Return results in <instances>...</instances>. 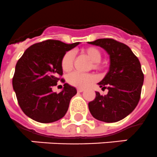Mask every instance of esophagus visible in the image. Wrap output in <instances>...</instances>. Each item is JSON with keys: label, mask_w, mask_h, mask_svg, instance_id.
Here are the masks:
<instances>
[{"label": "esophagus", "mask_w": 157, "mask_h": 157, "mask_svg": "<svg viewBox=\"0 0 157 157\" xmlns=\"http://www.w3.org/2000/svg\"><path fill=\"white\" fill-rule=\"evenodd\" d=\"M77 91H78V92H82V91H84V89H83V88H79V87H78Z\"/></svg>", "instance_id": "1"}]
</instances>
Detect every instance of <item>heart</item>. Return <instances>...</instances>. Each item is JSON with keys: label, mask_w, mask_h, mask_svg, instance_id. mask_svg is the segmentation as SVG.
Returning <instances> with one entry per match:
<instances>
[{"label": "heart", "mask_w": 157, "mask_h": 157, "mask_svg": "<svg viewBox=\"0 0 157 157\" xmlns=\"http://www.w3.org/2000/svg\"><path fill=\"white\" fill-rule=\"evenodd\" d=\"M82 52L88 57L92 62L91 65V68L94 70H100L102 66L100 65V61L102 57V54L98 48L95 47H89L83 49ZM74 53L72 52H67L64 55L61 59V68L65 72H69L74 65ZM96 78L91 74H82L79 72H73L67 77V81L71 85L76 87H86L88 85L95 81Z\"/></svg>", "instance_id": "heart-1"}]
</instances>
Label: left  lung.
I'll use <instances>...</instances> for the list:
<instances>
[{
  "label": "left lung",
  "instance_id": "left-lung-1",
  "mask_svg": "<svg viewBox=\"0 0 157 157\" xmlns=\"http://www.w3.org/2000/svg\"><path fill=\"white\" fill-rule=\"evenodd\" d=\"M88 44L104 48L110 60L109 72L98 82L100 87L109 90L108 94L96 91L89 110L99 121L116 122L131 113L140 101L144 78L141 65L127 45L115 40L98 39Z\"/></svg>",
  "mask_w": 157,
  "mask_h": 157
}]
</instances>
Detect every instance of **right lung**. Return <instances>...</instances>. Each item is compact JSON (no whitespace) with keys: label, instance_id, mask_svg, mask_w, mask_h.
Returning a JSON list of instances; mask_svg holds the SVG:
<instances>
[{"label":"right lung","instance_id":"1","mask_svg":"<svg viewBox=\"0 0 157 157\" xmlns=\"http://www.w3.org/2000/svg\"><path fill=\"white\" fill-rule=\"evenodd\" d=\"M78 44L79 42L67 44L48 40L31 45L17 61L13 88L20 108L30 118L50 123L66 115L77 90L68 83L64 84L60 93L53 92L52 88L57 84L59 75L63 74V56Z\"/></svg>","mask_w":157,"mask_h":157}]
</instances>
